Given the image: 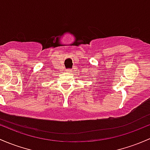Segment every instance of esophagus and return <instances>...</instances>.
Returning a JSON list of instances; mask_svg holds the SVG:
<instances>
[{
    "instance_id": "34e87169",
    "label": "esophagus",
    "mask_w": 150,
    "mask_h": 150,
    "mask_svg": "<svg viewBox=\"0 0 150 150\" xmlns=\"http://www.w3.org/2000/svg\"><path fill=\"white\" fill-rule=\"evenodd\" d=\"M67 71H68V72H70V71H71V70H67Z\"/></svg>"
}]
</instances>
